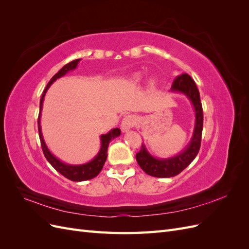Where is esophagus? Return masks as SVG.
Instances as JSON below:
<instances>
[{
    "label": "esophagus",
    "mask_w": 249,
    "mask_h": 249,
    "mask_svg": "<svg viewBox=\"0 0 249 249\" xmlns=\"http://www.w3.org/2000/svg\"><path fill=\"white\" fill-rule=\"evenodd\" d=\"M138 123H139V119L135 115H126L124 117L122 122V130L124 132L129 131L132 129V127L136 126Z\"/></svg>",
    "instance_id": "1"
}]
</instances>
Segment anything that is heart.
Returning a JSON list of instances; mask_svg holds the SVG:
<instances>
[{
    "instance_id": "1",
    "label": "heart",
    "mask_w": 249,
    "mask_h": 249,
    "mask_svg": "<svg viewBox=\"0 0 249 249\" xmlns=\"http://www.w3.org/2000/svg\"><path fill=\"white\" fill-rule=\"evenodd\" d=\"M139 79H140L139 76H135V81H139ZM152 84H153V83H152Z\"/></svg>"
}]
</instances>
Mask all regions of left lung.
I'll use <instances>...</instances> for the list:
<instances>
[{"label": "left lung", "mask_w": 249, "mask_h": 249, "mask_svg": "<svg viewBox=\"0 0 249 249\" xmlns=\"http://www.w3.org/2000/svg\"><path fill=\"white\" fill-rule=\"evenodd\" d=\"M171 90L184 93L191 101L195 111V126L191 141L188 146L180 154L168 159H156L152 155H149L145 145L142 143L140 152L136 154L137 163L145 173L156 178H171L178 176L195 159L200 148L203 113L199 91L195 85V82L189 74L183 73L173 81Z\"/></svg>", "instance_id": "1"}]
</instances>
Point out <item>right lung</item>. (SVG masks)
I'll return each mask as SVG.
<instances>
[{
  "label": "right lung",
  "instance_id": "1",
  "mask_svg": "<svg viewBox=\"0 0 249 249\" xmlns=\"http://www.w3.org/2000/svg\"><path fill=\"white\" fill-rule=\"evenodd\" d=\"M80 60L81 59H76V60H73V61L65 64L62 67V69L60 70L55 74V76L50 80V82L48 83V85H47L46 89L43 90L42 95H41L40 106H39V115H38V133H39V139H40L41 148H42L44 157L47 158V160L49 161V163L59 173H61L63 177H65L66 178H69L71 180H73V182H82V180L91 179V178H95L97 175H99L101 170L103 169L105 162H106V160H107V156H108L107 150H108V146H109L110 141L112 139L118 137L120 135V130L118 129V127L111 130L108 134L102 135V136H101L102 145H101V149H100L99 154L95 156L93 160H91L88 163H85V164H81V165H70V164H65V163L61 162L50 152L48 146L46 145V142H44L43 137H42L41 125H40V115H41V109H42V103H43L44 95H46L50 86L58 78L63 77L64 74H66L69 71H73L74 69H76L78 63L80 62Z\"/></svg>",
  "mask_w": 249,
  "mask_h": 249
}]
</instances>
